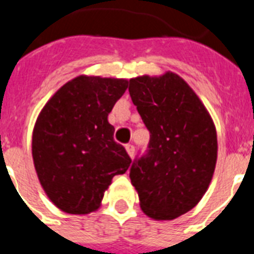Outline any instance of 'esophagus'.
I'll use <instances>...</instances> for the list:
<instances>
[{"mask_svg": "<svg viewBox=\"0 0 254 254\" xmlns=\"http://www.w3.org/2000/svg\"><path fill=\"white\" fill-rule=\"evenodd\" d=\"M125 149H127V153L129 154V157L133 158L134 157V146L131 143H127V145H125Z\"/></svg>", "mask_w": 254, "mask_h": 254, "instance_id": "obj_1", "label": "esophagus"}]
</instances>
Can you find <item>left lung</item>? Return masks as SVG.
I'll list each match as a JSON object with an SVG mask.
<instances>
[{
  "instance_id": "8db88e82",
  "label": "left lung",
  "mask_w": 254,
  "mask_h": 254,
  "mask_svg": "<svg viewBox=\"0 0 254 254\" xmlns=\"http://www.w3.org/2000/svg\"><path fill=\"white\" fill-rule=\"evenodd\" d=\"M129 93L150 131L149 153L130 169L145 215L174 220L200 201L217 159L213 120L199 96L179 75L130 79Z\"/></svg>"
}]
</instances>
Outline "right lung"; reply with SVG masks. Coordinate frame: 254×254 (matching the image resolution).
I'll list each match as a JSON object with an SVG mask.
<instances>
[{"label":"right lung","mask_w":254,"mask_h":254,"mask_svg":"<svg viewBox=\"0 0 254 254\" xmlns=\"http://www.w3.org/2000/svg\"><path fill=\"white\" fill-rule=\"evenodd\" d=\"M127 83L79 75L62 85L38 115L31 141L34 167L47 197L63 212L97 211L113 177L130 166L108 123Z\"/></svg>","instance_id":"right-lung-1"}]
</instances>
